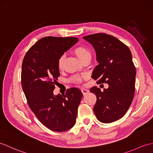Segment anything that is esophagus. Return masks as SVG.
Returning <instances> with one entry per match:
<instances>
[{
    "mask_svg": "<svg viewBox=\"0 0 153 153\" xmlns=\"http://www.w3.org/2000/svg\"><path fill=\"white\" fill-rule=\"evenodd\" d=\"M81 91L82 93V94L84 95H86L87 94H88L89 93V90L87 89H85V88H82L81 89Z\"/></svg>",
    "mask_w": 153,
    "mask_h": 153,
    "instance_id": "34e87169",
    "label": "esophagus"
}]
</instances>
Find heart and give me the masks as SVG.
I'll use <instances>...</instances> for the list:
<instances>
[{"label": "heart", "instance_id": "1", "mask_svg": "<svg viewBox=\"0 0 153 153\" xmlns=\"http://www.w3.org/2000/svg\"><path fill=\"white\" fill-rule=\"evenodd\" d=\"M73 53L75 54L80 60L83 62L85 59H86L88 57H91V53L88 48L84 46H79L75 47L73 49ZM64 56H62L59 57L58 61V69L61 70L63 68L64 65ZM82 79V76H75L73 78V80L76 82H80Z\"/></svg>", "mask_w": 153, "mask_h": 153}]
</instances>
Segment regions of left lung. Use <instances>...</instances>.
<instances>
[{"mask_svg": "<svg viewBox=\"0 0 153 153\" xmlns=\"http://www.w3.org/2000/svg\"><path fill=\"white\" fill-rule=\"evenodd\" d=\"M83 38L94 47L99 63L91 77L97 84L109 85L103 91L97 86L90 89L97 97L94 113L99 121L110 123L123 116L134 96L136 68L131 52L121 41L105 33Z\"/></svg>", "mask_w": 153, "mask_h": 153, "instance_id": "left-lung-1", "label": "left lung"}]
</instances>
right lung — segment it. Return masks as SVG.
Segmentation results:
<instances>
[{
  "instance_id": "add662e5",
  "label": "right lung",
  "mask_w": 153,
  "mask_h": 153,
  "mask_svg": "<svg viewBox=\"0 0 153 153\" xmlns=\"http://www.w3.org/2000/svg\"><path fill=\"white\" fill-rule=\"evenodd\" d=\"M78 42L73 37H45L27 51L22 64L21 85L30 108L53 131H66L76 123L82 93L76 88L63 95L53 91L60 75L58 59Z\"/></svg>"
}]
</instances>
